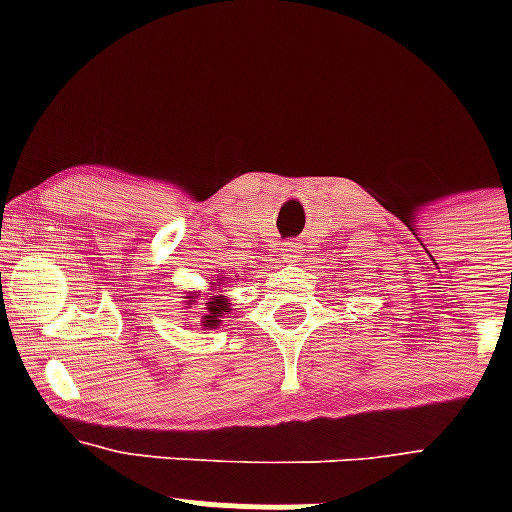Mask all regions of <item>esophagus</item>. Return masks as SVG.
<instances>
[{"label":"esophagus","instance_id":"34e87169","mask_svg":"<svg viewBox=\"0 0 512 512\" xmlns=\"http://www.w3.org/2000/svg\"><path fill=\"white\" fill-rule=\"evenodd\" d=\"M284 260L286 262H293V257H298V252H301V245L296 243V240H289V243H284Z\"/></svg>","mask_w":512,"mask_h":512}]
</instances>
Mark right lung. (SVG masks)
<instances>
[{
    "label": "right lung",
    "instance_id": "1",
    "mask_svg": "<svg viewBox=\"0 0 512 512\" xmlns=\"http://www.w3.org/2000/svg\"><path fill=\"white\" fill-rule=\"evenodd\" d=\"M223 281H216V286H221ZM228 301L223 296H214V298H209V303H207V315L202 317L204 320V327H216L219 325V317L223 315V313H228Z\"/></svg>",
    "mask_w": 512,
    "mask_h": 512
}]
</instances>
